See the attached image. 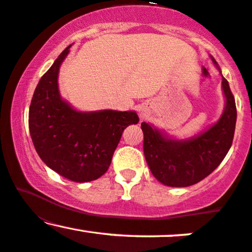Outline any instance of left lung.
Instances as JSON below:
<instances>
[{"instance_id": "1", "label": "left lung", "mask_w": 252, "mask_h": 252, "mask_svg": "<svg viewBox=\"0 0 252 252\" xmlns=\"http://www.w3.org/2000/svg\"><path fill=\"white\" fill-rule=\"evenodd\" d=\"M213 63L217 62L211 57ZM218 66V65H217ZM226 104L221 117L202 134L178 141L142 122L143 152L153 175L170 187L198 184L220 164L231 148L235 135L237 109L227 80L222 77Z\"/></svg>"}]
</instances>
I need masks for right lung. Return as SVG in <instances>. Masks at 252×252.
<instances>
[{"mask_svg":"<svg viewBox=\"0 0 252 252\" xmlns=\"http://www.w3.org/2000/svg\"><path fill=\"white\" fill-rule=\"evenodd\" d=\"M70 47L63 50L37 84L28 126L43 162L68 180L88 182L108 170L123 130L137 124L138 116L135 111H77L62 99L58 74Z\"/></svg>","mask_w":252,"mask_h":252,"instance_id":"add662e5","label":"right lung"}]
</instances>
